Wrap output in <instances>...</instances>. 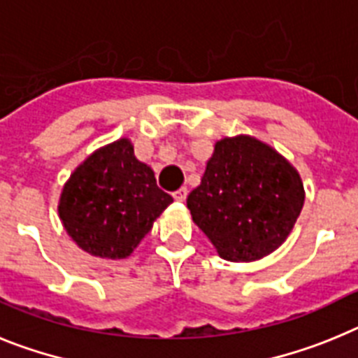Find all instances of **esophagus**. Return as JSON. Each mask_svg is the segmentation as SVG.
I'll return each mask as SVG.
<instances>
[{
    "mask_svg": "<svg viewBox=\"0 0 358 358\" xmlns=\"http://www.w3.org/2000/svg\"><path fill=\"white\" fill-rule=\"evenodd\" d=\"M173 198L176 201H185V198H187V187H180L178 191L173 192Z\"/></svg>",
    "mask_w": 358,
    "mask_h": 358,
    "instance_id": "esophagus-1",
    "label": "esophagus"
}]
</instances>
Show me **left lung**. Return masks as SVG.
Masks as SVG:
<instances>
[{
    "label": "left lung",
    "mask_w": 358,
    "mask_h": 358,
    "mask_svg": "<svg viewBox=\"0 0 358 358\" xmlns=\"http://www.w3.org/2000/svg\"><path fill=\"white\" fill-rule=\"evenodd\" d=\"M303 203V182L290 162L247 135L216 142L201 183L187 196L194 223L227 261L272 254Z\"/></svg>",
    "instance_id": "1"
}]
</instances>
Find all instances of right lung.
I'll return each mask as SVG.
<instances>
[{
  "mask_svg": "<svg viewBox=\"0 0 358 358\" xmlns=\"http://www.w3.org/2000/svg\"><path fill=\"white\" fill-rule=\"evenodd\" d=\"M173 198L157 185L153 169L136 160L127 138L90 155L64 183L59 217L85 252L124 259L151 231Z\"/></svg>",
  "mask_w": 358,
  "mask_h": 358,
  "instance_id": "1",
  "label": "right lung"
}]
</instances>
